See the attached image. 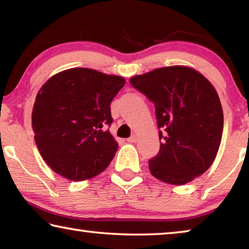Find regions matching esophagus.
<instances>
[{"mask_svg":"<svg viewBox=\"0 0 249 249\" xmlns=\"http://www.w3.org/2000/svg\"><path fill=\"white\" fill-rule=\"evenodd\" d=\"M126 141H127L128 143H135V142H137V136L136 135H133V136H131V137H129V139H127Z\"/></svg>","mask_w":249,"mask_h":249,"instance_id":"34e87169","label":"esophagus"}]
</instances>
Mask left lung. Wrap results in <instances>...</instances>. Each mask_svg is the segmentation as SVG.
I'll return each instance as SVG.
<instances>
[{"mask_svg":"<svg viewBox=\"0 0 249 249\" xmlns=\"http://www.w3.org/2000/svg\"><path fill=\"white\" fill-rule=\"evenodd\" d=\"M155 105L158 155L148 161L151 174L163 182H191L213 164L219 150L224 113L219 96L196 69L171 66L129 79Z\"/></svg>","mask_w":249,"mask_h":249,"instance_id":"left-lung-1","label":"left lung"}]
</instances>
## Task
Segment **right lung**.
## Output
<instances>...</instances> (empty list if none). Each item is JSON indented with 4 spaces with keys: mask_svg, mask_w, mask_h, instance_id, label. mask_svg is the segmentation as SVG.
<instances>
[{
    "mask_svg": "<svg viewBox=\"0 0 249 249\" xmlns=\"http://www.w3.org/2000/svg\"><path fill=\"white\" fill-rule=\"evenodd\" d=\"M125 85L121 76L71 68L55 73L40 88L32 110V129L42 159L71 181L102 173L118 144L108 131L110 103Z\"/></svg>",
    "mask_w": 249,
    "mask_h": 249,
    "instance_id": "add662e5",
    "label": "right lung"
}]
</instances>
